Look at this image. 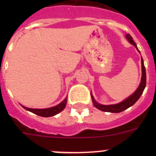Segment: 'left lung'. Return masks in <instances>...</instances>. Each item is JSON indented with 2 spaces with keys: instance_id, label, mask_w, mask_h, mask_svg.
I'll return each instance as SVG.
<instances>
[{
  "instance_id": "left-lung-1",
  "label": "left lung",
  "mask_w": 156,
  "mask_h": 156,
  "mask_svg": "<svg viewBox=\"0 0 156 156\" xmlns=\"http://www.w3.org/2000/svg\"><path fill=\"white\" fill-rule=\"evenodd\" d=\"M126 38L127 39V41H129V43H130L132 45H133L135 48H137V50L138 51L139 53H140V51L138 50L137 44L134 43L131 36L129 35V34H127L126 35ZM141 72H142V74H141V80H140V84H139L138 87H137V89L135 90L131 95H129V97L126 98L124 99L122 101L115 105H101L98 103L97 101L94 100V98L92 94H90L94 105L98 109L101 110V111L108 112H113V113H118V112H121L124 111L126 108H129L130 106L134 105L135 103L137 102V101L140 98V96H141V94H142L143 91H144V88H145L146 86V71L145 68H144V61H143L142 58H141Z\"/></svg>"
}]
</instances>
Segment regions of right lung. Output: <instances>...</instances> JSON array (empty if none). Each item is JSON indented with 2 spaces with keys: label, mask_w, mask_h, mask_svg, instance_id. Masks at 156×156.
<instances>
[{
  "label": "right lung",
  "mask_w": 156,
  "mask_h": 156,
  "mask_svg": "<svg viewBox=\"0 0 156 156\" xmlns=\"http://www.w3.org/2000/svg\"><path fill=\"white\" fill-rule=\"evenodd\" d=\"M66 103H67V98L64 99V100L62 101L61 103H59L58 105L54 106L51 108H27V107H25L23 106V108H24L25 109L27 110V111H30L33 113L36 114L37 115H40V116L42 117H50L53 116V115H57L58 113L61 112L63 109L65 108L66 105Z\"/></svg>",
  "instance_id": "obj_1"
}]
</instances>
